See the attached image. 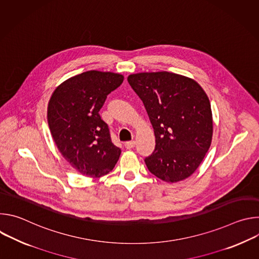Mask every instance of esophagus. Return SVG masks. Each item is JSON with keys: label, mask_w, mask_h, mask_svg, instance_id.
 <instances>
[{"label": "esophagus", "mask_w": 259, "mask_h": 259, "mask_svg": "<svg viewBox=\"0 0 259 259\" xmlns=\"http://www.w3.org/2000/svg\"><path fill=\"white\" fill-rule=\"evenodd\" d=\"M125 146L128 150L133 149V147L135 146V141H127V142H125Z\"/></svg>", "instance_id": "1"}]
</instances>
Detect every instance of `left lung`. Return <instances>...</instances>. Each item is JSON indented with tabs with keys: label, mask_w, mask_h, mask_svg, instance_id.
Instances as JSON below:
<instances>
[{
	"label": "left lung",
	"mask_w": 259,
	"mask_h": 259,
	"mask_svg": "<svg viewBox=\"0 0 259 259\" xmlns=\"http://www.w3.org/2000/svg\"><path fill=\"white\" fill-rule=\"evenodd\" d=\"M127 80L155 131V151L144 160L147 169L169 183L190 177L212 141V110L206 92L195 80L169 71L132 73Z\"/></svg>",
	"instance_id": "obj_1"
}]
</instances>
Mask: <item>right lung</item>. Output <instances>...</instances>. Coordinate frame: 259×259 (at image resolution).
Returning a JSON list of instances; mask_svg holds the SVG:
<instances>
[{"instance_id": "1", "label": "right lung", "mask_w": 259, "mask_h": 259, "mask_svg": "<svg viewBox=\"0 0 259 259\" xmlns=\"http://www.w3.org/2000/svg\"><path fill=\"white\" fill-rule=\"evenodd\" d=\"M124 81L121 73L88 70L61 83L52 93L47 120L61 156L80 174L99 178L112 171L121 150L99 116L106 96Z\"/></svg>"}]
</instances>
